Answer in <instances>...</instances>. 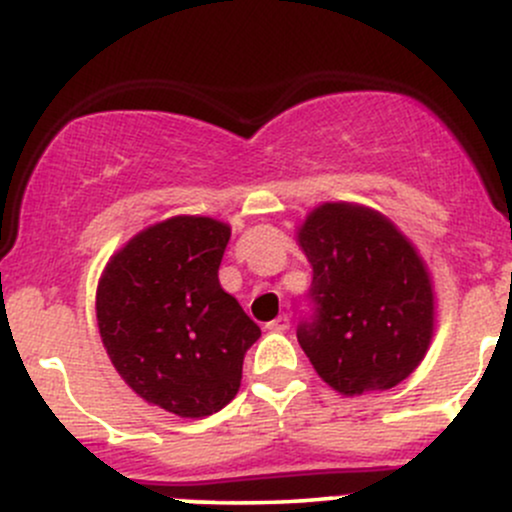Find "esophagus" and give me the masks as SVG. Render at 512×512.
<instances>
[{
	"instance_id": "obj_1",
	"label": "esophagus",
	"mask_w": 512,
	"mask_h": 512,
	"mask_svg": "<svg viewBox=\"0 0 512 512\" xmlns=\"http://www.w3.org/2000/svg\"><path fill=\"white\" fill-rule=\"evenodd\" d=\"M289 325H291L289 316H277L274 320H269L265 328L269 333H284V330H289Z\"/></svg>"
}]
</instances>
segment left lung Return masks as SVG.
<instances>
[{
	"label": "left lung",
	"mask_w": 512,
	"mask_h": 512,
	"mask_svg": "<svg viewBox=\"0 0 512 512\" xmlns=\"http://www.w3.org/2000/svg\"><path fill=\"white\" fill-rule=\"evenodd\" d=\"M313 267V316L296 330L320 379L342 396L408 379L435 333V291L418 247L384 213L325 201L296 228Z\"/></svg>",
	"instance_id": "1"
}]
</instances>
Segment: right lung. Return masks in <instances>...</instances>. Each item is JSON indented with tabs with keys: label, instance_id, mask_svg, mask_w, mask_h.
Wrapping results in <instances>:
<instances>
[{
	"label": "right lung",
	"instance_id": "obj_1",
	"mask_svg": "<svg viewBox=\"0 0 512 512\" xmlns=\"http://www.w3.org/2000/svg\"><path fill=\"white\" fill-rule=\"evenodd\" d=\"M230 226L172 216L111 255L97 286V323L119 376L145 403L206 418L240 389L255 320L218 282Z\"/></svg>",
	"mask_w": 512,
	"mask_h": 512
}]
</instances>
